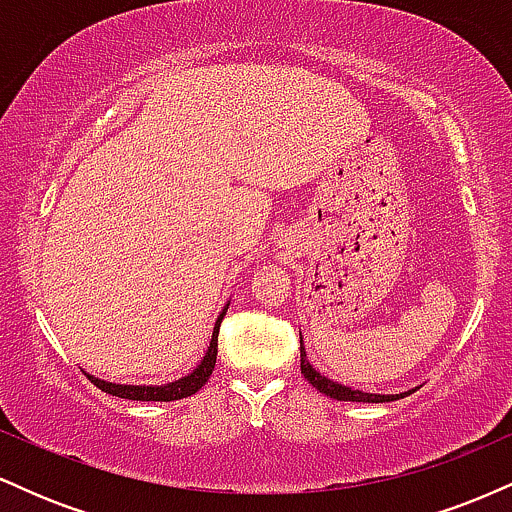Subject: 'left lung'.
Segmentation results:
<instances>
[{"instance_id": "1", "label": "left lung", "mask_w": 512, "mask_h": 512, "mask_svg": "<svg viewBox=\"0 0 512 512\" xmlns=\"http://www.w3.org/2000/svg\"><path fill=\"white\" fill-rule=\"evenodd\" d=\"M301 373H303V378L315 387V390H320L322 395H327V397H332V399H339V402H370V404L395 402V399H402V397H407V395H411V392H414V390H407V392H399V395H373V392L351 390V387L334 383V380L325 378V375H322L320 370H315L313 366H310V361H308V358H305L303 337H301Z\"/></svg>"}]
</instances>
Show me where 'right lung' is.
I'll return each mask as SVG.
<instances>
[{
	"instance_id": "add662e5",
	"label": "right lung",
	"mask_w": 512,
	"mask_h": 512,
	"mask_svg": "<svg viewBox=\"0 0 512 512\" xmlns=\"http://www.w3.org/2000/svg\"><path fill=\"white\" fill-rule=\"evenodd\" d=\"M226 310H228V305L221 310L219 320H216L214 332H211L209 349H207V354H204L202 363H199V366L192 370L190 375H185V378L175 380V383H168V385H115V383H105V380H98V378H93V375L86 373L88 380H91L98 390L108 392V395L122 397V399H134V402H173V399L195 395L197 390H202L204 383L209 380L211 370H214V366H216V354H219V327H221L223 315H226Z\"/></svg>"
}]
</instances>
